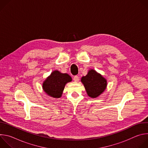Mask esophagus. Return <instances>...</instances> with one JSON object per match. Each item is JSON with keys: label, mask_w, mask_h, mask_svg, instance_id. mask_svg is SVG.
<instances>
[{"label": "esophagus", "mask_w": 148, "mask_h": 148, "mask_svg": "<svg viewBox=\"0 0 148 148\" xmlns=\"http://www.w3.org/2000/svg\"><path fill=\"white\" fill-rule=\"evenodd\" d=\"M73 79H74V81H75V82H78V81H79V77H78V76H77V75L74 76V77Z\"/></svg>", "instance_id": "esophagus-1"}]
</instances>
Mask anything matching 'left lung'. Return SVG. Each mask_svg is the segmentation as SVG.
I'll list each match as a JSON object with an SVG mask.
<instances>
[{"mask_svg": "<svg viewBox=\"0 0 148 148\" xmlns=\"http://www.w3.org/2000/svg\"><path fill=\"white\" fill-rule=\"evenodd\" d=\"M82 83L86 90L88 95L91 98H97L107 88V79L94 70H90L88 74L81 78Z\"/></svg>", "mask_w": 148, "mask_h": 148, "instance_id": "8db88e82", "label": "left lung"}]
</instances>
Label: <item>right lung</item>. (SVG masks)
<instances>
[{
  "instance_id": "1",
  "label": "right lung",
  "mask_w": 148,
  "mask_h": 148,
  "mask_svg": "<svg viewBox=\"0 0 148 148\" xmlns=\"http://www.w3.org/2000/svg\"><path fill=\"white\" fill-rule=\"evenodd\" d=\"M71 81V77L69 74L55 70L43 82L42 87L48 95L58 98L61 97L66 84Z\"/></svg>"
}]
</instances>
